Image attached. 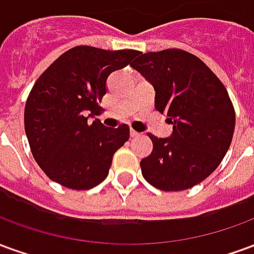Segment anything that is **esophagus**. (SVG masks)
<instances>
[{
    "mask_svg": "<svg viewBox=\"0 0 254 254\" xmlns=\"http://www.w3.org/2000/svg\"><path fill=\"white\" fill-rule=\"evenodd\" d=\"M138 134H140V133H137V132H134V130H130V136H132V137H137Z\"/></svg>",
    "mask_w": 254,
    "mask_h": 254,
    "instance_id": "1",
    "label": "esophagus"
}]
</instances>
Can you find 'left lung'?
<instances>
[{
    "label": "left lung",
    "mask_w": 254,
    "mask_h": 254,
    "mask_svg": "<svg viewBox=\"0 0 254 254\" xmlns=\"http://www.w3.org/2000/svg\"><path fill=\"white\" fill-rule=\"evenodd\" d=\"M130 64L155 89V107L173 125L170 137L148 133L154 144L140 162L145 181L165 191L193 188L212 174L229 151L235 111L215 73L190 53H140Z\"/></svg>",
    "instance_id": "1"
}]
</instances>
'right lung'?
Here are the masks:
<instances>
[{"mask_svg":"<svg viewBox=\"0 0 254 254\" xmlns=\"http://www.w3.org/2000/svg\"><path fill=\"white\" fill-rule=\"evenodd\" d=\"M137 54L73 47L36 80L25 103L24 129L34 159L52 181L87 190L109 176L113 156L130 130L125 124L110 129L99 121L89 124L88 118L100 111L109 76Z\"/></svg>","mask_w":254,"mask_h":254,"instance_id":"obj_1","label":"right lung"}]
</instances>
